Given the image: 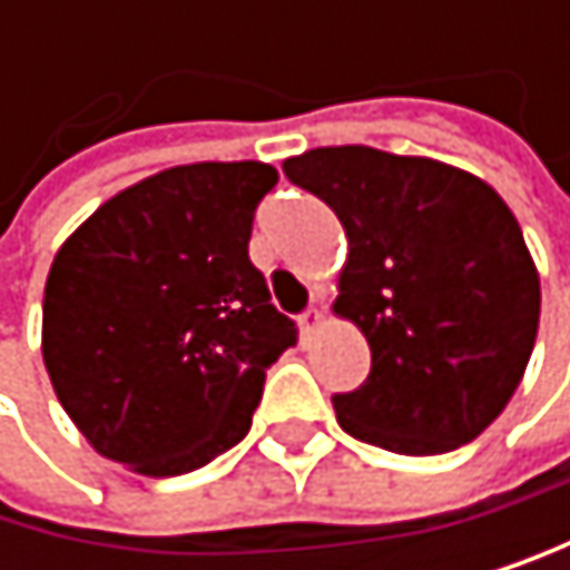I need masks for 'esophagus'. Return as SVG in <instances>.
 <instances>
[{
	"instance_id": "esophagus-1",
	"label": "esophagus",
	"mask_w": 570,
	"mask_h": 570,
	"mask_svg": "<svg viewBox=\"0 0 570 570\" xmlns=\"http://www.w3.org/2000/svg\"><path fill=\"white\" fill-rule=\"evenodd\" d=\"M297 324H301V335H304V342H307V338H314V335L321 332L324 311H321V307H307V311L301 314V321H297Z\"/></svg>"
}]
</instances>
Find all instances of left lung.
<instances>
[{
    "label": "left lung",
    "instance_id": "1",
    "mask_svg": "<svg viewBox=\"0 0 570 570\" xmlns=\"http://www.w3.org/2000/svg\"><path fill=\"white\" fill-rule=\"evenodd\" d=\"M348 235L335 314L358 324L372 368L335 393L342 431L396 454L475 441L517 393L540 321L520 222L458 167L372 146H321L283 164Z\"/></svg>",
    "mask_w": 570,
    "mask_h": 570
}]
</instances>
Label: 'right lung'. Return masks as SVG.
I'll list each match as a JSON object with an SVG mask.
<instances>
[{
    "instance_id": "add662e5",
    "label": "right lung",
    "mask_w": 570,
    "mask_h": 570,
    "mask_svg": "<svg viewBox=\"0 0 570 570\" xmlns=\"http://www.w3.org/2000/svg\"><path fill=\"white\" fill-rule=\"evenodd\" d=\"M259 160L187 164L108 198L57 249L43 365L88 444L139 475H184L238 444L266 368L297 342L249 259Z\"/></svg>"
}]
</instances>
